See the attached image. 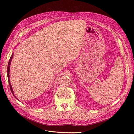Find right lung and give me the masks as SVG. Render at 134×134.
Masks as SVG:
<instances>
[{"label":"right lung","instance_id":"add662e5","mask_svg":"<svg viewBox=\"0 0 134 134\" xmlns=\"http://www.w3.org/2000/svg\"><path fill=\"white\" fill-rule=\"evenodd\" d=\"M13 53H12V56H10V58L9 59V62H8V68H7V76H8V82H9V86H10V91L12 93V94H13V96L15 97L16 98H17V97H16L14 94V92H13V89H12V87L11 86V84H10V79H9V72H10V64H11V62H12V59H13ZM18 99V98H17Z\"/></svg>","mask_w":134,"mask_h":134}]
</instances>
